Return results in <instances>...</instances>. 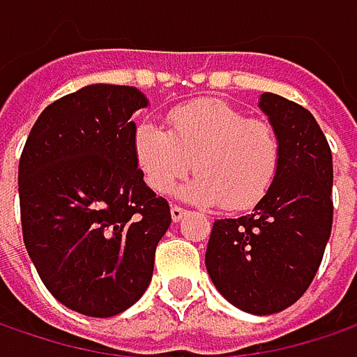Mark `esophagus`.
<instances>
[{"label": "esophagus", "mask_w": 357, "mask_h": 357, "mask_svg": "<svg viewBox=\"0 0 357 357\" xmlns=\"http://www.w3.org/2000/svg\"><path fill=\"white\" fill-rule=\"evenodd\" d=\"M185 216H188V210H183L179 206H172V220L179 222L181 218H185Z\"/></svg>", "instance_id": "34e87169"}]
</instances>
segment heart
Instances as JSON below:
<instances>
[{
  "label": "heart",
  "instance_id": "1",
  "mask_svg": "<svg viewBox=\"0 0 357 357\" xmlns=\"http://www.w3.org/2000/svg\"><path fill=\"white\" fill-rule=\"evenodd\" d=\"M167 125L145 119L133 131V158L153 192H167L192 165L199 176L178 190L190 202L248 210L273 188L281 145L268 123L226 100L199 98L172 109Z\"/></svg>",
  "mask_w": 357,
  "mask_h": 357
}]
</instances>
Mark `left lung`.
<instances>
[{
	"label": "left lung",
	"mask_w": 357,
	"mask_h": 357,
	"mask_svg": "<svg viewBox=\"0 0 357 357\" xmlns=\"http://www.w3.org/2000/svg\"><path fill=\"white\" fill-rule=\"evenodd\" d=\"M259 107L279 137V174L250 214L214 222L206 268L226 301L273 315L303 295L321 264L333 222V161L301 105L262 93Z\"/></svg>",
	"instance_id": "1"
}]
</instances>
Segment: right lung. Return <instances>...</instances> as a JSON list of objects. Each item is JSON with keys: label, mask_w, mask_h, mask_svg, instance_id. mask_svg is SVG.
Instances as JSON below:
<instances>
[{"label": "right lung", "mask_w": 357, "mask_h": 357, "mask_svg": "<svg viewBox=\"0 0 357 357\" xmlns=\"http://www.w3.org/2000/svg\"><path fill=\"white\" fill-rule=\"evenodd\" d=\"M135 86L89 84L48 105L20 158L24 244L46 289L68 309L113 317L151 283L169 204L133 158Z\"/></svg>", "instance_id": "1"}]
</instances>
